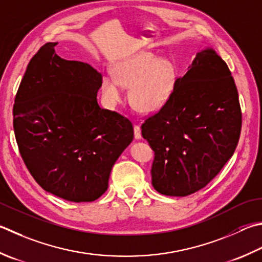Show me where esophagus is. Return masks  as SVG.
Listing matches in <instances>:
<instances>
[{
  "label": "esophagus",
  "instance_id": "1",
  "mask_svg": "<svg viewBox=\"0 0 262 262\" xmlns=\"http://www.w3.org/2000/svg\"><path fill=\"white\" fill-rule=\"evenodd\" d=\"M134 136L136 140H141L142 134H141V127L138 125H134Z\"/></svg>",
  "mask_w": 262,
  "mask_h": 262
}]
</instances>
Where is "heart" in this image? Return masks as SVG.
<instances>
[{"mask_svg": "<svg viewBox=\"0 0 262 262\" xmlns=\"http://www.w3.org/2000/svg\"><path fill=\"white\" fill-rule=\"evenodd\" d=\"M114 76L102 77V96L114 107L121 99V86L130 87L129 101L142 114H153L166 105L177 84L178 69L169 58H158L152 52H140L119 61Z\"/></svg>", "mask_w": 262, "mask_h": 262, "instance_id": "1", "label": "heart"}]
</instances>
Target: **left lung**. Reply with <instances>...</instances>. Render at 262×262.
I'll return each instance as SVG.
<instances>
[{"instance_id":"8db88e82","label":"left lung","mask_w":262,"mask_h":262,"mask_svg":"<svg viewBox=\"0 0 262 262\" xmlns=\"http://www.w3.org/2000/svg\"><path fill=\"white\" fill-rule=\"evenodd\" d=\"M238 93L226 62L212 49L199 52L166 105L142 124L155 151L152 185L169 196L207 186L237 146Z\"/></svg>"}]
</instances>
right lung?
<instances>
[{"mask_svg": "<svg viewBox=\"0 0 262 262\" xmlns=\"http://www.w3.org/2000/svg\"><path fill=\"white\" fill-rule=\"evenodd\" d=\"M56 44L43 45L26 69L13 105L15 140L44 191L92 202L107 189L111 169L134 129L127 118L97 103L99 71L60 58Z\"/></svg>", "mask_w": 262, "mask_h": 262, "instance_id": "obj_1", "label": "right lung"}]
</instances>
